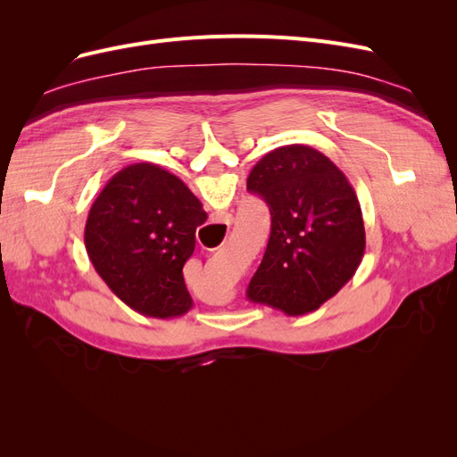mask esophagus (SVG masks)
I'll use <instances>...</instances> for the list:
<instances>
[{
  "label": "esophagus",
  "mask_w": 457,
  "mask_h": 457,
  "mask_svg": "<svg viewBox=\"0 0 457 457\" xmlns=\"http://www.w3.org/2000/svg\"><path fill=\"white\" fill-rule=\"evenodd\" d=\"M228 217H230V215H227V220H230V219H228Z\"/></svg>",
  "instance_id": "esophagus-1"
}]
</instances>
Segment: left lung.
<instances>
[{
  "label": "left lung",
  "mask_w": 457,
  "mask_h": 457,
  "mask_svg": "<svg viewBox=\"0 0 457 457\" xmlns=\"http://www.w3.org/2000/svg\"><path fill=\"white\" fill-rule=\"evenodd\" d=\"M247 190L270 212V238L247 299L287 316L316 311L353 278L364 257L354 188L322 152L287 145L253 165Z\"/></svg>",
  "instance_id": "1"
}]
</instances>
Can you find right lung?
<instances>
[{"mask_svg":"<svg viewBox=\"0 0 457 457\" xmlns=\"http://www.w3.org/2000/svg\"><path fill=\"white\" fill-rule=\"evenodd\" d=\"M205 219L200 200L181 179L154 163H133L110 179L93 202L86 250L128 307L154 318L183 316L192 309L183 267Z\"/></svg>","mask_w":457,"mask_h":457,"instance_id":"1","label":"right lung"}]
</instances>
